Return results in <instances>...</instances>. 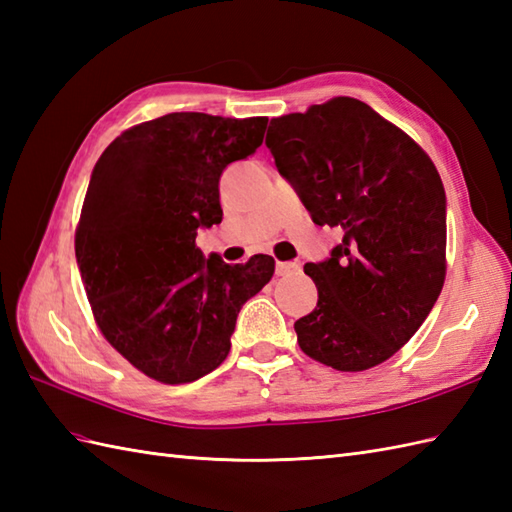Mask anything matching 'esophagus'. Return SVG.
<instances>
[{
  "label": "esophagus",
  "mask_w": 512,
  "mask_h": 512,
  "mask_svg": "<svg viewBox=\"0 0 512 512\" xmlns=\"http://www.w3.org/2000/svg\"><path fill=\"white\" fill-rule=\"evenodd\" d=\"M275 270L279 277H284V275H290V273H295V270H299V264L297 262H277Z\"/></svg>",
  "instance_id": "esophagus-1"
}]
</instances>
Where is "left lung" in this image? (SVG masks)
Segmentation results:
<instances>
[{
  "label": "left lung",
  "mask_w": 512,
  "mask_h": 512,
  "mask_svg": "<svg viewBox=\"0 0 512 512\" xmlns=\"http://www.w3.org/2000/svg\"><path fill=\"white\" fill-rule=\"evenodd\" d=\"M266 147L312 222L341 244L303 270L319 301L295 323L314 361L365 372L394 356L447 275V195L416 140L367 103L336 96L270 121Z\"/></svg>",
  "instance_id": "obj_1"
}]
</instances>
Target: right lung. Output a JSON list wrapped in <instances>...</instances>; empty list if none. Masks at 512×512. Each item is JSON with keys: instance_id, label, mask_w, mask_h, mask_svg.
Returning <instances> with one entry per match:
<instances>
[{"instance_id": "add662e5", "label": "right lung", "mask_w": 512, "mask_h": 512, "mask_svg": "<svg viewBox=\"0 0 512 512\" xmlns=\"http://www.w3.org/2000/svg\"><path fill=\"white\" fill-rule=\"evenodd\" d=\"M266 116L176 112L129 127L92 171L76 226V264L94 321L138 372L165 385L220 367L244 303L275 259H206L200 228L222 222L220 176L262 145Z\"/></svg>"}]
</instances>
